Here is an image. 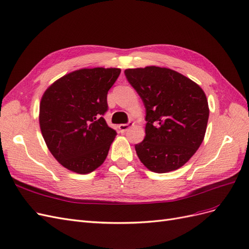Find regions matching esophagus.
<instances>
[{"instance_id": "1", "label": "esophagus", "mask_w": 249, "mask_h": 249, "mask_svg": "<svg viewBox=\"0 0 249 249\" xmlns=\"http://www.w3.org/2000/svg\"><path fill=\"white\" fill-rule=\"evenodd\" d=\"M133 124H134L133 123L129 122V123H127V124H119V125H118V129H119V131L122 132V133H124V132H126L127 130H129L130 127H131Z\"/></svg>"}]
</instances>
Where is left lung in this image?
Returning <instances> with one entry per match:
<instances>
[{
	"mask_svg": "<svg viewBox=\"0 0 249 249\" xmlns=\"http://www.w3.org/2000/svg\"><path fill=\"white\" fill-rule=\"evenodd\" d=\"M124 74L145 107V137L135 145L140 161L157 173L182 167L205 137V92L190 79L163 67L129 69Z\"/></svg>",
	"mask_w": 249,
	"mask_h": 249,
	"instance_id": "8db88e82",
	"label": "left lung"
}]
</instances>
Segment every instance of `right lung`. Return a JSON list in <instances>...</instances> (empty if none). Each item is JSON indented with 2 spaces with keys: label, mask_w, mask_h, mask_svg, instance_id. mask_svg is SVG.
Listing matches in <instances>:
<instances>
[{
  "label": "right lung",
  "mask_w": 249,
  "mask_h": 249,
  "mask_svg": "<svg viewBox=\"0 0 249 249\" xmlns=\"http://www.w3.org/2000/svg\"><path fill=\"white\" fill-rule=\"evenodd\" d=\"M119 73V69L79 70L44 92L39 108L41 133L52 155L65 168L85 175L107 158L116 131L104 115L108 91Z\"/></svg>",
  "instance_id": "right-lung-1"
}]
</instances>
